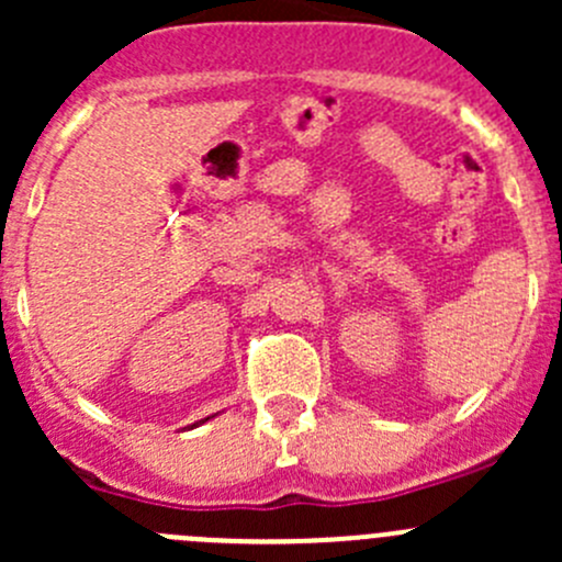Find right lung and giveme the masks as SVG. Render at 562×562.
Instances as JSON below:
<instances>
[{
	"label": "right lung",
	"instance_id": "1",
	"mask_svg": "<svg viewBox=\"0 0 562 562\" xmlns=\"http://www.w3.org/2000/svg\"><path fill=\"white\" fill-rule=\"evenodd\" d=\"M203 422H209V418H203ZM192 427H195V424H192Z\"/></svg>",
	"mask_w": 562,
	"mask_h": 562
}]
</instances>
